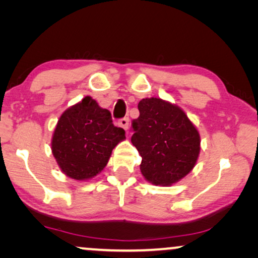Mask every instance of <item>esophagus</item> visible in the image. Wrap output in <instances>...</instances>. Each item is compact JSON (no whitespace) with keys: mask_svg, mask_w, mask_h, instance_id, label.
Returning a JSON list of instances; mask_svg holds the SVG:
<instances>
[{"mask_svg":"<svg viewBox=\"0 0 258 258\" xmlns=\"http://www.w3.org/2000/svg\"><path fill=\"white\" fill-rule=\"evenodd\" d=\"M118 124L122 126L123 129L124 130H128V128H129V118L128 117H124V118H121L118 121Z\"/></svg>","mask_w":258,"mask_h":258,"instance_id":"1","label":"esophagus"}]
</instances>
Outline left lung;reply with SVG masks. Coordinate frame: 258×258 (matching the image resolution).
Here are the masks:
<instances>
[{
    "instance_id": "8db88e82",
    "label": "left lung",
    "mask_w": 258,
    "mask_h": 258,
    "mask_svg": "<svg viewBox=\"0 0 258 258\" xmlns=\"http://www.w3.org/2000/svg\"><path fill=\"white\" fill-rule=\"evenodd\" d=\"M139 110L132 143L142 157L141 172L155 185L178 182L199 158V132L181 108L161 98H143Z\"/></svg>"
}]
</instances>
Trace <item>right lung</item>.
<instances>
[{"label":"right lung","mask_w":258,"mask_h":258,"mask_svg":"<svg viewBox=\"0 0 258 258\" xmlns=\"http://www.w3.org/2000/svg\"><path fill=\"white\" fill-rule=\"evenodd\" d=\"M124 139L125 132L114 125L110 111L87 96L59 117L51 150L67 176L83 181L103 170L112 149Z\"/></svg>","instance_id":"obj_1"}]
</instances>
